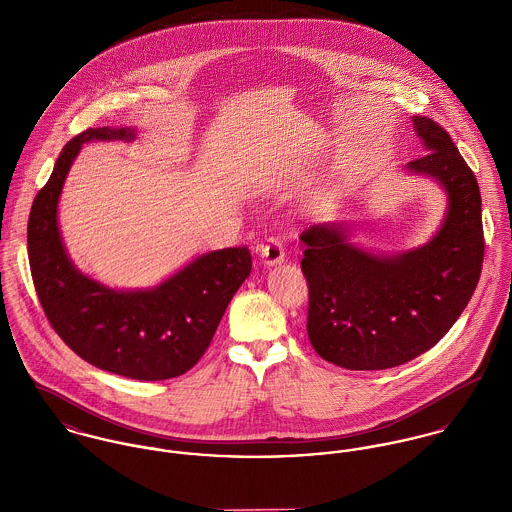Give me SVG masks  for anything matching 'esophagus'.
<instances>
[{
    "label": "esophagus",
    "instance_id": "obj_1",
    "mask_svg": "<svg viewBox=\"0 0 512 512\" xmlns=\"http://www.w3.org/2000/svg\"><path fill=\"white\" fill-rule=\"evenodd\" d=\"M260 256H262V262H264L266 266L282 264V262H284V256H286L284 244H282L278 238H270L266 244H262Z\"/></svg>",
    "mask_w": 512,
    "mask_h": 512
}]
</instances>
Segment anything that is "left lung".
Returning a JSON list of instances; mask_svg holds the SVG:
<instances>
[{"label": "left lung", "mask_w": 512, "mask_h": 512, "mask_svg": "<svg viewBox=\"0 0 512 512\" xmlns=\"http://www.w3.org/2000/svg\"><path fill=\"white\" fill-rule=\"evenodd\" d=\"M424 155L406 167L436 179L447 213L436 236L402 254H372L349 242V226L301 232L309 288L307 335L315 353L349 370L404 365L451 329L477 288L485 238L471 167L432 118H412Z\"/></svg>", "instance_id": "8db88e82"}]
</instances>
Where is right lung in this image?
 I'll list each match as a JSON object with an SVG mask.
<instances>
[{"label": "right lung", "instance_id": "right-lung-1", "mask_svg": "<svg viewBox=\"0 0 512 512\" xmlns=\"http://www.w3.org/2000/svg\"><path fill=\"white\" fill-rule=\"evenodd\" d=\"M136 140L132 128H88L63 147L27 224L29 266L57 335L96 368L134 380L187 372L209 349L220 319L250 276L246 246L207 252L151 290H112L74 268L59 232L63 183L82 144Z\"/></svg>", "mask_w": 512, "mask_h": 512}]
</instances>
